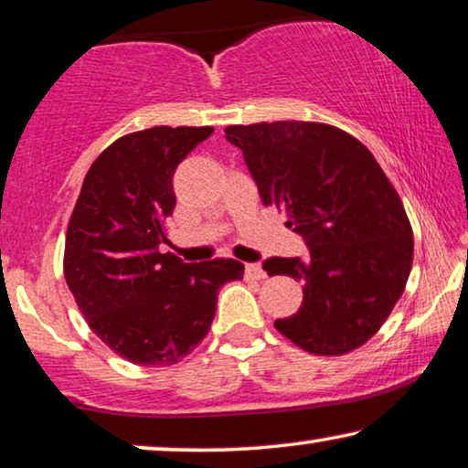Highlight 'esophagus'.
<instances>
[{"label":"esophagus","instance_id":"1","mask_svg":"<svg viewBox=\"0 0 468 468\" xmlns=\"http://www.w3.org/2000/svg\"><path fill=\"white\" fill-rule=\"evenodd\" d=\"M245 272H247V276H250V279H255V281L266 279V272H263V268L260 266V263H247Z\"/></svg>","mask_w":468,"mask_h":468}]
</instances>
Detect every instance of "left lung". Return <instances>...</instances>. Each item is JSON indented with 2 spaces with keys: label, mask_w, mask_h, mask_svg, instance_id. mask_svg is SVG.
Segmentation results:
<instances>
[{
  "label": "left lung",
  "mask_w": 468,
  "mask_h": 468,
  "mask_svg": "<svg viewBox=\"0 0 468 468\" xmlns=\"http://www.w3.org/2000/svg\"><path fill=\"white\" fill-rule=\"evenodd\" d=\"M263 205L287 215L308 257H270V276L303 284L295 314L274 327L313 355L363 346L401 297L414 236L401 198L374 155L348 133L318 122L228 126Z\"/></svg>",
  "instance_id": "obj_1"
}]
</instances>
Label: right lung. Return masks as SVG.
<instances>
[{
    "instance_id": "add662e5",
    "label": "right lung",
    "mask_w": 468,
    "mask_h": 468,
    "mask_svg": "<svg viewBox=\"0 0 468 468\" xmlns=\"http://www.w3.org/2000/svg\"><path fill=\"white\" fill-rule=\"evenodd\" d=\"M211 126H154L107 147L86 173L65 239V281L94 334L116 355L165 367L208 334L218 289L236 260L186 263L160 253L175 208L173 175Z\"/></svg>"
}]
</instances>
